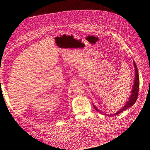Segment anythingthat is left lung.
Segmentation results:
<instances>
[{
    "instance_id": "1",
    "label": "left lung",
    "mask_w": 150,
    "mask_h": 150,
    "mask_svg": "<svg viewBox=\"0 0 150 150\" xmlns=\"http://www.w3.org/2000/svg\"><path fill=\"white\" fill-rule=\"evenodd\" d=\"M133 63H134V69H135V79H134V85L133 86V88H132V93H131L132 94L130 95V97L129 98L128 101L127 102H126V104H125V105H124V107L122 108H121L119 111H117L115 113L110 114V115H118L120 113L124 112V110H125L128 109L129 107H131L135 103V102L137 100V97H138V94H139L138 92H139V76L137 66L134 62H133ZM93 107L97 112H98L99 113H101V112L99 111V110H98L94 105H93Z\"/></svg>"
}]
</instances>
